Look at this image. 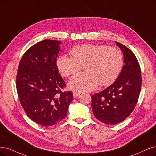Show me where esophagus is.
Returning <instances> with one entry per match:
<instances>
[{"instance_id":"34e87169","label":"esophagus","mask_w":156,"mask_h":156,"mask_svg":"<svg viewBox=\"0 0 156 156\" xmlns=\"http://www.w3.org/2000/svg\"><path fill=\"white\" fill-rule=\"evenodd\" d=\"M80 94V93H79V92H73V97L74 98H76L78 97Z\"/></svg>"}]
</instances>
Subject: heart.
Instances as JSON below:
<instances>
[{
	"label": "heart",
	"instance_id": "obj_1",
	"mask_svg": "<svg viewBox=\"0 0 156 156\" xmlns=\"http://www.w3.org/2000/svg\"><path fill=\"white\" fill-rule=\"evenodd\" d=\"M71 57L62 55L56 59V67L64 77L84 69L68 82L69 88L76 91H91L98 84H112L122 71L123 60L121 51L116 47L86 44L75 46L70 51Z\"/></svg>",
	"mask_w": 156,
	"mask_h": 156
}]
</instances>
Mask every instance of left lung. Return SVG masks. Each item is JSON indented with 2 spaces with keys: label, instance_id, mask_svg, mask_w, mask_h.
I'll use <instances>...</instances> for the list:
<instances>
[{
  "label": "left lung",
  "instance_id": "1",
  "mask_svg": "<svg viewBox=\"0 0 156 156\" xmlns=\"http://www.w3.org/2000/svg\"><path fill=\"white\" fill-rule=\"evenodd\" d=\"M116 43L123 53L124 66L112 85L92 96L94 116L107 125L119 123L129 116L141 88V72L136 56L122 44Z\"/></svg>",
  "mask_w": 156,
  "mask_h": 156
}]
</instances>
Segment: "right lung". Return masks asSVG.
Here are the masks:
<instances>
[{"label": "right lung", "mask_w": 156, "mask_h": 156, "mask_svg": "<svg viewBox=\"0 0 156 156\" xmlns=\"http://www.w3.org/2000/svg\"><path fill=\"white\" fill-rule=\"evenodd\" d=\"M60 41L44 40L22 56L16 78L17 93L27 116L44 126L64 119L73 100L71 91L62 92L66 86L56 67Z\"/></svg>", "instance_id": "1"}]
</instances>
